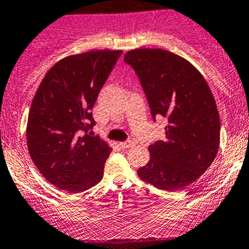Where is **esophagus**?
Wrapping results in <instances>:
<instances>
[{
  "label": "esophagus",
  "mask_w": 249,
  "mask_h": 249,
  "mask_svg": "<svg viewBox=\"0 0 249 249\" xmlns=\"http://www.w3.org/2000/svg\"><path fill=\"white\" fill-rule=\"evenodd\" d=\"M134 142L133 141H127V142H122V143H120V145L122 146L123 149H129L132 148V146H134Z\"/></svg>",
  "instance_id": "34e87169"
}]
</instances>
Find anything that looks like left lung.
I'll return each mask as SVG.
<instances>
[{"label": "left lung", "mask_w": 249, "mask_h": 249, "mask_svg": "<svg viewBox=\"0 0 249 249\" xmlns=\"http://www.w3.org/2000/svg\"><path fill=\"white\" fill-rule=\"evenodd\" d=\"M141 79L151 115L167 118L165 139L149 145L150 160L141 179L165 191L197 181L214 161L220 145V116L202 73L189 61L162 49L124 53Z\"/></svg>", "instance_id": "1"}]
</instances>
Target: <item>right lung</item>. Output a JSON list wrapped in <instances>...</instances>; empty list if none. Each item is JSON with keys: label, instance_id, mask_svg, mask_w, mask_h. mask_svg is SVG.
I'll return each instance as SVG.
<instances>
[{"label": "right lung", "instance_id": "obj_1", "mask_svg": "<svg viewBox=\"0 0 249 249\" xmlns=\"http://www.w3.org/2000/svg\"><path fill=\"white\" fill-rule=\"evenodd\" d=\"M95 50L62 58L45 74L30 106L27 143L40 174L55 187L78 193L101 181L111 146L88 134L93 106L121 56ZM85 131L84 136L79 133Z\"/></svg>", "mask_w": 249, "mask_h": 249}]
</instances>
